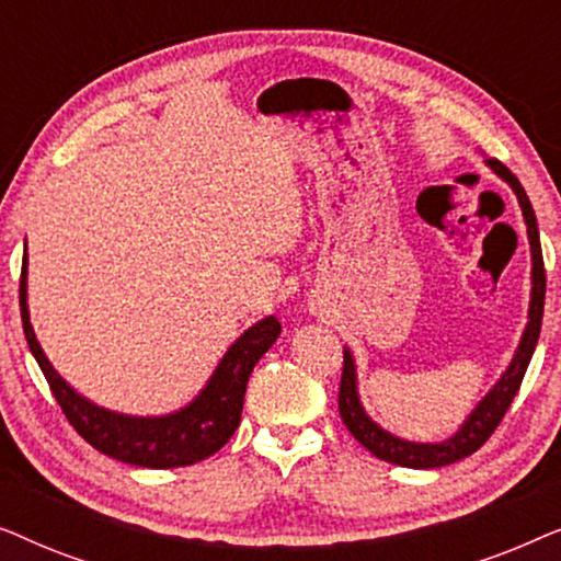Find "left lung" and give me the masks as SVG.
Wrapping results in <instances>:
<instances>
[{
  "label": "left lung",
  "mask_w": 561,
  "mask_h": 561,
  "mask_svg": "<svg viewBox=\"0 0 561 561\" xmlns=\"http://www.w3.org/2000/svg\"><path fill=\"white\" fill-rule=\"evenodd\" d=\"M485 163L513 188V194H516L520 204V211H524L528 244H531V304H528V324L524 329V336H520L518 342L516 355H513L511 365L505 367L501 380H497L495 386L490 388V393L474 405V411L465 419V424L459 426V432L439 444L398 439V436L386 432V428L378 426L370 416H367L357 393L355 359H352V352L344 347V367H342V382H340V416L344 421V426L350 428V434L355 436L367 451H373L375 457L382 459V462L413 467V470H432V467L459 462V459L470 457L472 451H478L482 444L490 439V434L495 432L497 424H501L505 416V411H508L511 401L516 398L520 380H524L526 375V367L531 363L536 342H539L543 296H547V273H543L539 225H536L534 206L528 202L520 181L501 163V160L488 158Z\"/></svg>",
  "instance_id": "left-lung-1"
}]
</instances>
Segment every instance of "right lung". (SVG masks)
I'll use <instances>...</instances> for the list:
<instances>
[{"instance_id": "1", "label": "right lung", "mask_w": 561, "mask_h": 561, "mask_svg": "<svg viewBox=\"0 0 561 561\" xmlns=\"http://www.w3.org/2000/svg\"><path fill=\"white\" fill-rule=\"evenodd\" d=\"M20 313L27 347L41 365L68 424L102 455L135 467H152V470L196 465L232 439L240 426L244 390H248L252 367L280 334V321L265 317L227 350L209 382L188 405L168 413V416H127V413L106 411L76 393L45 357L27 311V244L20 275Z\"/></svg>"}]
</instances>
